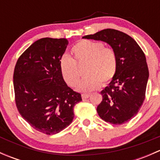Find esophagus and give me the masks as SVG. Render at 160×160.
Instances as JSON below:
<instances>
[{"label":"esophagus","instance_id":"obj_1","mask_svg":"<svg viewBox=\"0 0 160 160\" xmlns=\"http://www.w3.org/2000/svg\"><path fill=\"white\" fill-rule=\"evenodd\" d=\"M90 96V94H86V93H83V94H82V98H83V99H88Z\"/></svg>","mask_w":160,"mask_h":160}]
</instances>
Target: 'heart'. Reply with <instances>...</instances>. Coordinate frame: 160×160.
<instances>
[{
	"mask_svg": "<svg viewBox=\"0 0 160 160\" xmlns=\"http://www.w3.org/2000/svg\"><path fill=\"white\" fill-rule=\"evenodd\" d=\"M74 59L63 56L60 61V70L66 83L73 88L80 77L79 66L87 64L84 73L87 75L77 85V90L90 92L102 85H106L115 76L118 59L115 51L106 47L101 42L83 39L78 42L71 49Z\"/></svg>",
	"mask_w": 160,
	"mask_h": 160,
	"instance_id": "b5f03b06",
	"label": "heart"
}]
</instances>
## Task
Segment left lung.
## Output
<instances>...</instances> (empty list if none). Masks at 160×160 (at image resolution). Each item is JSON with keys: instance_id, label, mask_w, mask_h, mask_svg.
Instances as JSON below:
<instances>
[{"instance_id": "left-lung-1", "label": "left lung", "mask_w": 160, "mask_h": 160, "mask_svg": "<svg viewBox=\"0 0 160 160\" xmlns=\"http://www.w3.org/2000/svg\"><path fill=\"white\" fill-rule=\"evenodd\" d=\"M83 38L105 42L117 55V71L101 92L103 98L97 108L98 115L113 125L128 122L136 115L146 98L149 69L142 49L128 35L111 28Z\"/></svg>"}]
</instances>
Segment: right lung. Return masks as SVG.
I'll use <instances>...</instances> for the list:
<instances>
[{
	"label": "right lung",
	"instance_id": "obj_1",
	"mask_svg": "<svg viewBox=\"0 0 160 160\" xmlns=\"http://www.w3.org/2000/svg\"><path fill=\"white\" fill-rule=\"evenodd\" d=\"M68 42L67 38H40L21 55L14 67L18 111L32 128L46 135L69 126L74 106L82 101L61 73L60 59Z\"/></svg>",
	"mask_w": 160,
	"mask_h": 160
}]
</instances>
